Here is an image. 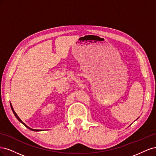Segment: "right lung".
<instances>
[{
	"instance_id": "1",
	"label": "right lung",
	"mask_w": 156,
	"mask_h": 156,
	"mask_svg": "<svg viewBox=\"0 0 156 156\" xmlns=\"http://www.w3.org/2000/svg\"><path fill=\"white\" fill-rule=\"evenodd\" d=\"M10 105H11V108H12V112H13V114L15 115V116H16V117L18 119V120H19V122H21L23 124H24V126H26L27 128H28V129H30V130H32V131H36V132H38V131H41V130H40V129H32V128H29L28 126H27L26 124H25L23 121H22V120H21V119H20V118L17 116V115L16 114V112H15V111H14V110H13V107H12V104H10Z\"/></svg>"
}]
</instances>
